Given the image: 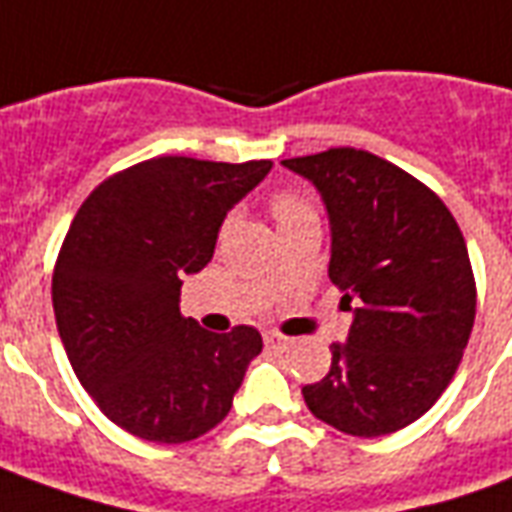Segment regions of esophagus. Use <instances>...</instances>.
<instances>
[{"instance_id":"esophagus-1","label":"esophagus","mask_w":512,"mask_h":512,"mask_svg":"<svg viewBox=\"0 0 512 512\" xmlns=\"http://www.w3.org/2000/svg\"><path fill=\"white\" fill-rule=\"evenodd\" d=\"M266 345L268 348H274V351H285V348L290 345V337H285V334H279V332H268Z\"/></svg>"}]
</instances>
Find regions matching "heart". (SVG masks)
<instances>
[{
	"instance_id": "1",
	"label": "heart",
	"mask_w": 512,
	"mask_h": 512,
	"mask_svg": "<svg viewBox=\"0 0 512 512\" xmlns=\"http://www.w3.org/2000/svg\"><path fill=\"white\" fill-rule=\"evenodd\" d=\"M271 213H274V219L279 224H288L296 222L301 216H312L315 208H312V202L296 189H279L274 191V197H271Z\"/></svg>"
}]
</instances>
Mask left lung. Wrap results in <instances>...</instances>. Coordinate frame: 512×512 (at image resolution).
Wrapping results in <instances>:
<instances>
[{"label":"left lung","instance_id":"left-lung-1","mask_svg":"<svg viewBox=\"0 0 512 512\" xmlns=\"http://www.w3.org/2000/svg\"><path fill=\"white\" fill-rule=\"evenodd\" d=\"M321 191L332 222L329 279L354 304L348 343L301 389L326 425L386 436L428 411L461 365L477 312L466 241L422 180L356 147L285 158Z\"/></svg>","mask_w":512,"mask_h":512}]
</instances>
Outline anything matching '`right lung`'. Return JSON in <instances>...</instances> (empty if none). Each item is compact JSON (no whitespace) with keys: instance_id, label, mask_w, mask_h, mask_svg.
<instances>
[{"instance_id":"obj_1","label":"right lung","mask_w":512,"mask_h":512,"mask_svg":"<svg viewBox=\"0 0 512 512\" xmlns=\"http://www.w3.org/2000/svg\"><path fill=\"white\" fill-rule=\"evenodd\" d=\"M271 161L158 156L98 183L73 216L51 277L65 354L95 406L156 444H183L233 408L263 351L252 326L205 332L180 315L186 274L208 266L224 216Z\"/></svg>"}]
</instances>
